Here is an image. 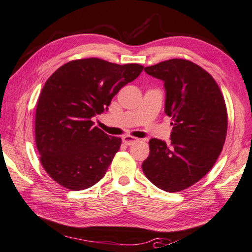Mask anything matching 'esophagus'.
I'll use <instances>...</instances> for the list:
<instances>
[{"label": "esophagus", "mask_w": 252, "mask_h": 252, "mask_svg": "<svg viewBox=\"0 0 252 252\" xmlns=\"http://www.w3.org/2000/svg\"><path fill=\"white\" fill-rule=\"evenodd\" d=\"M122 141H123V144L130 146V145L134 144V142H137L138 139L132 137V136H125V137L122 138Z\"/></svg>", "instance_id": "obj_1"}]
</instances>
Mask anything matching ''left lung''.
Listing matches in <instances>:
<instances>
[{
	"mask_svg": "<svg viewBox=\"0 0 252 252\" xmlns=\"http://www.w3.org/2000/svg\"><path fill=\"white\" fill-rule=\"evenodd\" d=\"M145 71L164 81L165 113L173 129L170 144L150 139L141 167L153 185L178 192L204 178L219 158L227 132L226 105L214 78L196 63L172 59Z\"/></svg>",
	"mask_w": 252,
	"mask_h": 252,
	"instance_id": "obj_1",
	"label": "left lung"
}]
</instances>
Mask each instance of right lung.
Segmentation results:
<instances>
[{
	"instance_id": "add662e5",
	"label": "right lung",
	"mask_w": 252,
	"mask_h": 252,
	"mask_svg": "<svg viewBox=\"0 0 252 252\" xmlns=\"http://www.w3.org/2000/svg\"><path fill=\"white\" fill-rule=\"evenodd\" d=\"M142 69L90 58L67 62L47 79L37 102L35 139L40 163L55 182L79 191L104 178L121 138L94 126L93 118L107 111Z\"/></svg>"
}]
</instances>
